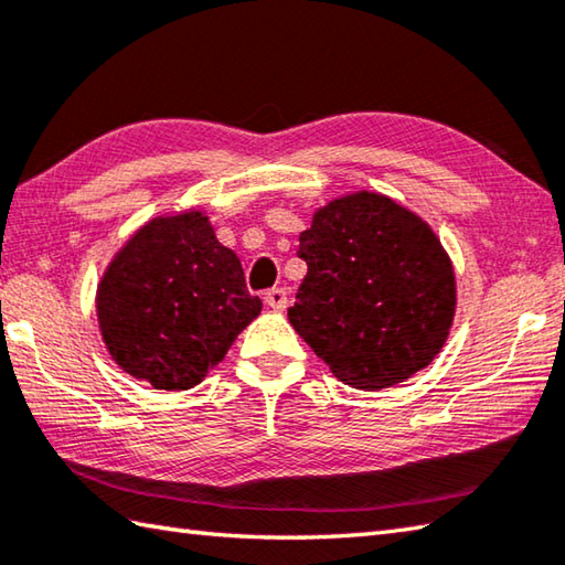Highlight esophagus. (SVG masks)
I'll return each instance as SVG.
<instances>
[{
    "mask_svg": "<svg viewBox=\"0 0 565 565\" xmlns=\"http://www.w3.org/2000/svg\"><path fill=\"white\" fill-rule=\"evenodd\" d=\"M264 301H267V306L274 308V311H284L286 303H289V294H286L281 286H276V289H269L264 294Z\"/></svg>",
    "mask_w": 565,
    "mask_h": 565,
    "instance_id": "1",
    "label": "esophagus"
}]
</instances>
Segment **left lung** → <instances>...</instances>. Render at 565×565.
Returning <instances> with one entry per match:
<instances>
[{"label":"left lung","mask_w":565,"mask_h":565,"mask_svg":"<svg viewBox=\"0 0 565 565\" xmlns=\"http://www.w3.org/2000/svg\"><path fill=\"white\" fill-rule=\"evenodd\" d=\"M289 320L340 382L377 392L430 364L456 313L448 254L422 217L380 193L318 210Z\"/></svg>","instance_id":"1"}]
</instances>
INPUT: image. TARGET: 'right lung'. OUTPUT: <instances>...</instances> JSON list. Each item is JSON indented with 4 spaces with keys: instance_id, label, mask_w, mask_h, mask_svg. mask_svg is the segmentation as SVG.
Masks as SVG:
<instances>
[{
    "instance_id": "right-lung-1",
    "label": "right lung",
    "mask_w": 565,
    "mask_h": 565,
    "mask_svg": "<svg viewBox=\"0 0 565 565\" xmlns=\"http://www.w3.org/2000/svg\"><path fill=\"white\" fill-rule=\"evenodd\" d=\"M262 311L203 213L157 217L109 264L97 316L109 355L166 392L191 390Z\"/></svg>"
}]
</instances>
